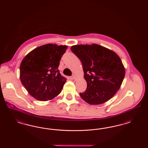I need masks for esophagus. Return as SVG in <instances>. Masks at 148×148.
<instances>
[{"label":"esophagus","mask_w":148,"mask_h":148,"mask_svg":"<svg viewBox=\"0 0 148 148\" xmlns=\"http://www.w3.org/2000/svg\"><path fill=\"white\" fill-rule=\"evenodd\" d=\"M72 77H73V79L74 80H77V77H76L75 75H73Z\"/></svg>","instance_id":"1"}]
</instances>
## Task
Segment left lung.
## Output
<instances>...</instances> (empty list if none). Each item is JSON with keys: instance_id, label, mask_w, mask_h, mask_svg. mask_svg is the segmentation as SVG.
<instances>
[{"instance_id": "8db88e82", "label": "left lung", "mask_w": 148, "mask_h": 148, "mask_svg": "<svg viewBox=\"0 0 148 148\" xmlns=\"http://www.w3.org/2000/svg\"><path fill=\"white\" fill-rule=\"evenodd\" d=\"M71 50L80 60L87 83L80 96L91 105L101 104L119 90L125 74L124 66L113 50L98 44L73 45Z\"/></svg>"}]
</instances>
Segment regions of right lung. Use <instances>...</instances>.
<instances>
[{
	"instance_id": "obj_1",
	"label": "right lung",
	"mask_w": 148,
	"mask_h": 148,
	"mask_svg": "<svg viewBox=\"0 0 148 148\" xmlns=\"http://www.w3.org/2000/svg\"><path fill=\"white\" fill-rule=\"evenodd\" d=\"M67 45L47 44L32 50L21 61L20 79L29 94L40 101H48L62 92L66 79L58 67Z\"/></svg>"
}]
</instances>
